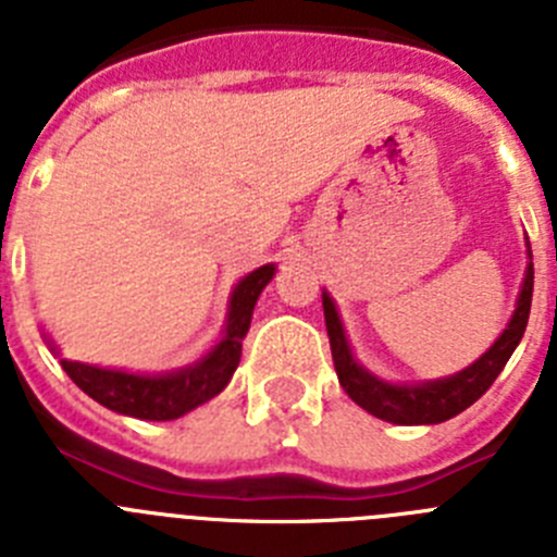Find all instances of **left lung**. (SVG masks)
Listing matches in <instances>:
<instances>
[{
  "instance_id": "8db88e82",
  "label": "left lung",
  "mask_w": 557,
  "mask_h": 557,
  "mask_svg": "<svg viewBox=\"0 0 557 557\" xmlns=\"http://www.w3.org/2000/svg\"><path fill=\"white\" fill-rule=\"evenodd\" d=\"M528 259L530 262L528 270H524V284H521L513 318L505 326V332L496 337L494 346L482 354L476 362H471L469 368L455 373V376L435 379V382H418V385H393V382L373 376L371 371L359 366L351 354V346H348L343 323H339L337 307L329 298V293H323V314H326L334 371H337L343 391L371 416L401 426L441 424V421H449L457 412L474 405L476 398L494 385V379L499 376L502 368L508 366L510 354L516 351L521 334L528 329L530 304H533V253H530V243Z\"/></svg>"
}]
</instances>
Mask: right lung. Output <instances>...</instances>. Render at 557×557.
I'll return each instance as SVG.
<instances>
[{"mask_svg":"<svg viewBox=\"0 0 557 557\" xmlns=\"http://www.w3.org/2000/svg\"><path fill=\"white\" fill-rule=\"evenodd\" d=\"M273 273V264H262L236 284L228 301L223 339L206 357L181 371L147 376V373L111 371V368L86 366L75 359H61L63 371L83 393L122 416L141 418V421H172V418L186 416L189 410L218 396L231 382L236 366H239V357H243V339L250 329L253 307Z\"/></svg>","mask_w":557,"mask_h":557,"instance_id":"right-lung-1","label":"right lung"}]
</instances>
